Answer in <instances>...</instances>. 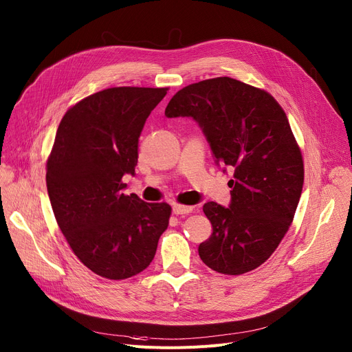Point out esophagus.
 Masks as SVG:
<instances>
[{"label": "esophagus", "mask_w": 352, "mask_h": 352, "mask_svg": "<svg viewBox=\"0 0 352 352\" xmlns=\"http://www.w3.org/2000/svg\"><path fill=\"white\" fill-rule=\"evenodd\" d=\"M192 207L190 206H182V204H174L173 206V212L177 215H184V214H190L192 212Z\"/></svg>", "instance_id": "34e87169"}]
</instances>
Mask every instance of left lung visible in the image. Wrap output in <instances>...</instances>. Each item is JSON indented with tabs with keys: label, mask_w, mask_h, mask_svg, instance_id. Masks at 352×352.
<instances>
[{
	"label": "left lung",
	"mask_w": 352,
	"mask_h": 352,
	"mask_svg": "<svg viewBox=\"0 0 352 352\" xmlns=\"http://www.w3.org/2000/svg\"><path fill=\"white\" fill-rule=\"evenodd\" d=\"M165 116L192 117L217 164L234 170L230 208H202L212 226L198 247L202 263L226 275L258 268L283 241L302 192V154L284 109L261 88L217 77L179 89Z\"/></svg>",
	"instance_id": "obj_1"
}]
</instances>
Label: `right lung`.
Returning <instances> with one entry per match:
<instances>
[{
	"instance_id": "1",
	"label": "right lung",
	"mask_w": 352,
	"mask_h": 352,
	"mask_svg": "<svg viewBox=\"0 0 352 352\" xmlns=\"http://www.w3.org/2000/svg\"><path fill=\"white\" fill-rule=\"evenodd\" d=\"M168 88L114 87L64 114L47 161V190L57 224L78 260L107 280L144 271L168 227L171 207L125 195L138 138Z\"/></svg>"
}]
</instances>
